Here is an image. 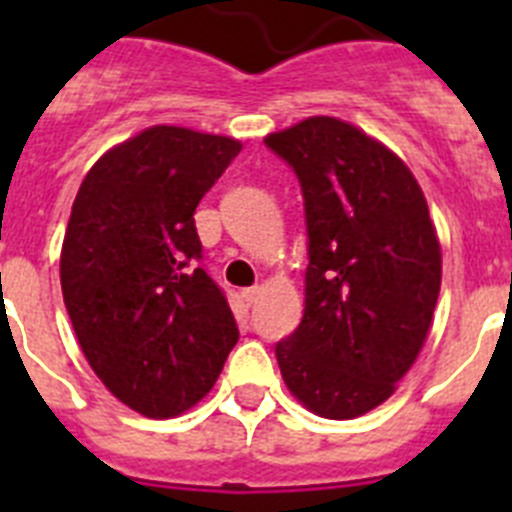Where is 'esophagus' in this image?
<instances>
[{
  "mask_svg": "<svg viewBox=\"0 0 512 512\" xmlns=\"http://www.w3.org/2000/svg\"><path fill=\"white\" fill-rule=\"evenodd\" d=\"M261 295V287H248V289H243V300L248 302V305H253V302H256V297Z\"/></svg>",
  "mask_w": 512,
  "mask_h": 512,
  "instance_id": "34e87169",
  "label": "esophagus"
}]
</instances>
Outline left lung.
Returning <instances> with one entry per match:
<instances>
[{
	"mask_svg": "<svg viewBox=\"0 0 512 512\" xmlns=\"http://www.w3.org/2000/svg\"><path fill=\"white\" fill-rule=\"evenodd\" d=\"M305 200V312L277 343L289 392L312 413L359 418L395 392L423 348L441 246L415 176L336 117L271 133Z\"/></svg>",
	"mask_w": 512,
	"mask_h": 512,
	"instance_id": "left-lung-1",
	"label": "left lung"
}]
</instances>
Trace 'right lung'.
Wrapping results in <instances>:
<instances>
[{
  "instance_id": "right-lung-1",
  "label": "right lung",
  "mask_w": 512,
  "mask_h": 512,
  "mask_svg": "<svg viewBox=\"0 0 512 512\" xmlns=\"http://www.w3.org/2000/svg\"><path fill=\"white\" fill-rule=\"evenodd\" d=\"M238 153L233 138L156 125L104 153L71 207L61 251L71 325L104 387L146 418L197 405L238 343L194 225Z\"/></svg>"
}]
</instances>
